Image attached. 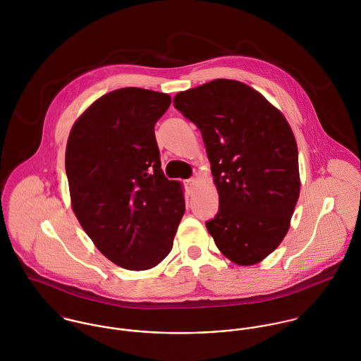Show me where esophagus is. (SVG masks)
I'll return each mask as SVG.
<instances>
[{"mask_svg": "<svg viewBox=\"0 0 361 361\" xmlns=\"http://www.w3.org/2000/svg\"><path fill=\"white\" fill-rule=\"evenodd\" d=\"M197 183V180L195 179V178H192V179H189V180H186V189H188V192H192L193 190V188H195V185Z\"/></svg>", "mask_w": 361, "mask_h": 361, "instance_id": "esophagus-1", "label": "esophagus"}]
</instances>
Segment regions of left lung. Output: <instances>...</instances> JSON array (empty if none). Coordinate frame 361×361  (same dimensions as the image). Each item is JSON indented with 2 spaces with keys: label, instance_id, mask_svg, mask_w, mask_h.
I'll use <instances>...</instances> for the list:
<instances>
[{
  "label": "left lung",
  "instance_id": "8db88e82",
  "mask_svg": "<svg viewBox=\"0 0 361 361\" xmlns=\"http://www.w3.org/2000/svg\"><path fill=\"white\" fill-rule=\"evenodd\" d=\"M173 104L200 129L206 145L219 196L208 233L232 262L257 264L286 236L300 195L290 125L257 90L232 79L180 92Z\"/></svg>",
  "mask_w": 361,
  "mask_h": 361
}]
</instances>
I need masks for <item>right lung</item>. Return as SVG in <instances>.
Here are the masks:
<instances>
[{
	"mask_svg": "<svg viewBox=\"0 0 361 361\" xmlns=\"http://www.w3.org/2000/svg\"><path fill=\"white\" fill-rule=\"evenodd\" d=\"M169 105L165 93L118 89L92 104L68 137L72 209L94 246L125 269L166 257L185 214L182 183L164 176L155 140Z\"/></svg>",
	"mask_w": 361,
	"mask_h": 361,
	"instance_id": "obj_1",
	"label": "right lung"
}]
</instances>
